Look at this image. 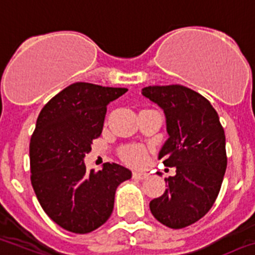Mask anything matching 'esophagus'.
<instances>
[{"instance_id":"esophagus-1","label":"esophagus","mask_w":255,"mask_h":255,"mask_svg":"<svg viewBox=\"0 0 255 255\" xmlns=\"http://www.w3.org/2000/svg\"><path fill=\"white\" fill-rule=\"evenodd\" d=\"M149 174L144 173V172H132V178L135 179H145L148 178Z\"/></svg>"}]
</instances>
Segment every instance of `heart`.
Masks as SVG:
<instances>
[{
    "instance_id": "heart-1",
    "label": "heart",
    "mask_w": 255,
    "mask_h": 255,
    "mask_svg": "<svg viewBox=\"0 0 255 255\" xmlns=\"http://www.w3.org/2000/svg\"><path fill=\"white\" fill-rule=\"evenodd\" d=\"M121 159L130 165H139L143 163L145 158V151L141 146L137 145H126L119 151Z\"/></svg>"
}]
</instances>
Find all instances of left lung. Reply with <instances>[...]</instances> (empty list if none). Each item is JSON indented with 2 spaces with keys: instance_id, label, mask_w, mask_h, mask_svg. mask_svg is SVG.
<instances>
[{
  "instance_id": "obj_1",
  "label": "left lung",
  "mask_w": 255,
  "mask_h": 255,
  "mask_svg": "<svg viewBox=\"0 0 255 255\" xmlns=\"http://www.w3.org/2000/svg\"><path fill=\"white\" fill-rule=\"evenodd\" d=\"M143 96L164 111L169 137L158 158L176 174L149 207L170 229L196 223L209 212L220 192L228 164L225 132L218 112L204 96L181 85L149 86Z\"/></svg>"
}]
</instances>
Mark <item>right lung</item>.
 Here are the masks:
<instances>
[{
  "label": "right lung",
  "instance_id": "1",
  "mask_svg": "<svg viewBox=\"0 0 255 255\" xmlns=\"http://www.w3.org/2000/svg\"><path fill=\"white\" fill-rule=\"evenodd\" d=\"M128 88L77 82L55 95L39 114L30 140L31 184L51 220L76 234L104 225L114 210L116 188L131 170L105 163L87 172L83 163L101 135L107 105Z\"/></svg>",
  "mask_w": 255,
  "mask_h": 255
}]
</instances>
